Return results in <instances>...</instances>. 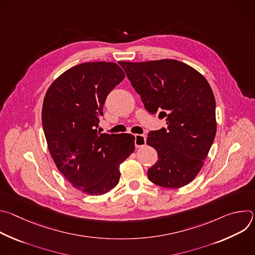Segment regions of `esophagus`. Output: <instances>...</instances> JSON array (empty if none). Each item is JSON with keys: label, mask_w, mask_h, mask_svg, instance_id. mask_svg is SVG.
<instances>
[{"label": "esophagus", "mask_w": 255, "mask_h": 255, "mask_svg": "<svg viewBox=\"0 0 255 255\" xmlns=\"http://www.w3.org/2000/svg\"><path fill=\"white\" fill-rule=\"evenodd\" d=\"M135 147L140 148L143 147L145 144H146V136L141 135V134H136L135 135Z\"/></svg>", "instance_id": "34e87169"}]
</instances>
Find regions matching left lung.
Returning a JSON list of instances; mask_svg holds the SVG:
<instances>
[{
	"instance_id": "left-lung-1",
	"label": "left lung",
	"mask_w": 255,
	"mask_h": 255,
	"mask_svg": "<svg viewBox=\"0 0 255 255\" xmlns=\"http://www.w3.org/2000/svg\"><path fill=\"white\" fill-rule=\"evenodd\" d=\"M119 64L145 109L166 121V128L148 133L147 144L158 154L148 178L168 189L190 184L216 135V102L209 83L195 68L174 59Z\"/></svg>"
}]
</instances>
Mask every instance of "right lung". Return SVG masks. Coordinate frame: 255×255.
<instances>
[{"instance_id": "add662e5", "label": "right lung", "mask_w": 255, "mask_h": 255, "mask_svg": "<svg viewBox=\"0 0 255 255\" xmlns=\"http://www.w3.org/2000/svg\"><path fill=\"white\" fill-rule=\"evenodd\" d=\"M124 78L117 63H81L59 76L43 101L42 125L51 157L72 187L91 196L118 185L119 165L135 148L131 134L97 130L107 96Z\"/></svg>"}]
</instances>
